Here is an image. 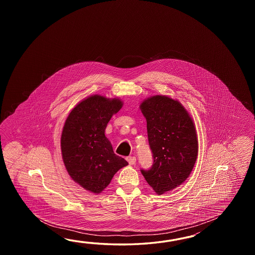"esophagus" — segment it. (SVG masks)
Instances as JSON below:
<instances>
[{"mask_svg":"<svg viewBox=\"0 0 255 255\" xmlns=\"http://www.w3.org/2000/svg\"><path fill=\"white\" fill-rule=\"evenodd\" d=\"M128 162L129 163L130 165H135V157H127Z\"/></svg>","mask_w":255,"mask_h":255,"instance_id":"34e87169","label":"esophagus"}]
</instances>
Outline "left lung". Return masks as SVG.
<instances>
[{
    "instance_id": "8db88e82",
    "label": "left lung",
    "mask_w": 255,
    "mask_h": 255,
    "mask_svg": "<svg viewBox=\"0 0 255 255\" xmlns=\"http://www.w3.org/2000/svg\"><path fill=\"white\" fill-rule=\"evenodd\" d=\"M139 108L153 154L151 168L141 173L161 195L182 184L193 169L199 150L195 125L184 107L167 96L146 98Z\"/></svg>"
}]
</instances>
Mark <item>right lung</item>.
Instances as JSON below:
<instances>
[{
    "label": "right lung",
    "mask_w": 255,
    "mask_h": 255,
    "mask_svg": "<svg viewBox=\"0 0 255 255\" xmlns=\"http://www.w3.org/2000/svg\"><path fill=\"white\" fill-rule=\"evenodd\" d=\"M123 106L120 98L93 95L72 109L61 135L65 168L85 190L100 193L115 174L128 163L116 155L105 130L112 116Z\"/></svg>",
    "instance_id": "1"
}]
</instances>
